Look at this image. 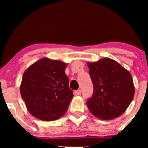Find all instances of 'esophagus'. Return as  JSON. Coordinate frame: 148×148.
Returning <instances> with one entry per match:
<instances>
[{
    "instance_id": "obj_1",
    "label": "esophagus",
    "mask_w": 148,
    "mask_h": 148,
    "mask_svg": "<svg viewBox=\"0 0 148 148\" xmlns=\"http://www.w3.org/2000/svg\"><path fill=\"white\" fill-rule=\"evenodd\" d=\"M81 92H82L81 90H77L75 91V95H81Z\"/></svg>"
}]
</instances>
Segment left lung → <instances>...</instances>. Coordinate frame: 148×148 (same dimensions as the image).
<instances>
[{"label": "left lung", "mask_w": 148, "mask_h": 148, "mask_svg": "<svg viewBox=\"0 0 148 148\" xmlns=\"http://www.w3.org/2000/svg\"><path fill=\"white\" fill-rule=\"evenodd\" d=\"M93 92L87 99L90 111L97 118L110 120L121 116L134 96L130 73L116 61L102 58L88 63Z\"/></svg>", "instance_id": "obj_1"}]
</instances>
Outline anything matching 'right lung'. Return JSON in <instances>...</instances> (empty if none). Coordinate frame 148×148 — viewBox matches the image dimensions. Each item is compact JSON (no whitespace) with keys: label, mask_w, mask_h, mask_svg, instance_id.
Listing matches in <instances>:
<instances>
[{"label":"right lung","mask_w":148,"mask_h":148,"mask_svg":"<svg viewBox=\"0 0 148 148\" xmlns=\"http://www.w3.org/2000/svg\"><path fill=\"white\" fill-rule=\"evenodd\" d=\"M66 64L43 58L23 73L21 95L29 113L43 121H53L66 113L73 97L65 74Z\"/></svg>","instance_id":"add662e5"}]
</instances>
